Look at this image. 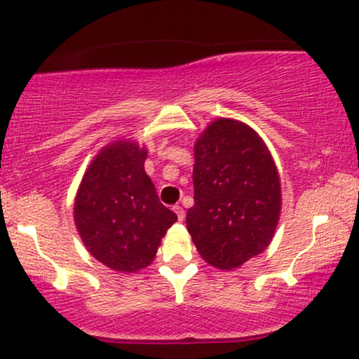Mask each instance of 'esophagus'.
<instances>
[{"instance_id": "obj_1", "label": "esophagus", "mask_w": 359, "mask_h": 359, "mask_svg": "<svg viewBox=\"0 0 359 359\" xmlns=\"http://www.w3.org/2000/svg\"><path fill=\"white\" fill-rule=\"evenodd\" d=\"M174 212L177 213V219H179L180 222H182V220H184V217H185V212H184V208L180 207V205H175V207H174Z\"/></svg>"}]
</instances>
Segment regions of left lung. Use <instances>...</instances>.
Returning <instances> with one entry per match:
<instances>
[{
    "mask_svg": "<svg viewBox=\"0 0 359 359\" xmlns=\"http://www.w3.org/2000/svg\"><path fill=\"white\" fill-rule=\"evenodd\" d=\"M194 154L187 230L207 263L237 269L273 238L281 210L278 170L260 135L225 117L203 130Z\"/></svg>",
    "mask_w": 359,
    "mask_h": 359,
    "instance_id": "obj_1",
    "label": "left lung"
}]
</instances>
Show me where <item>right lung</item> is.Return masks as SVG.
<instances>
[{"label":"right lung","instance_id":"1","mask_svg":"<svg viewBox=\"0 0 359 359\" xmlns=\"http://www.w3.org/2000/svg\"><path fill=\"white\" fill-rule=\"evenodd\" d=\"M146 158V149L133 140H114L90 162L76 195L74 222L86 248L122 273L151 265L177 220L158 201Z\"/></svg>","mask_w":359,"mask_h":359}]
</instances>
